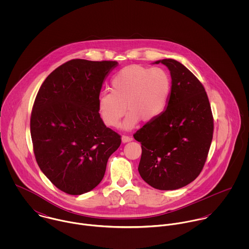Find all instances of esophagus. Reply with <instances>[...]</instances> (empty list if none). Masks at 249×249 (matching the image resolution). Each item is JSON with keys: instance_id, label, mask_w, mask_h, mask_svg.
<instances>
[{"instance_id": "34e87169", "label": "esophagus", "mask_w": 249, "mask_h": 249, "mask_svg": "<svg viewBox=\"0 0 249 249\" xmlns=\"http://www.w3.org/2000/svg\"><path fill=\"white\" fill-rule=\"evenodd\" d=\"M122 141H123V142H130V141H132V138L129 137V136H127V135H124V136L122 137Z\"/></svg>"}]
</instances>
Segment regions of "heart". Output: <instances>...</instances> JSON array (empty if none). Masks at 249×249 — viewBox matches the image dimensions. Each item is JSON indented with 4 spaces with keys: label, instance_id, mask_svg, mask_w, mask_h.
Instances as JSON below:
<instances>
[{
    "label": "heart",
    "instance_id": "obj_1",
    "mask_svg": "<svg viewBox=\"0 0 249 249\" xmlns=\"http://www.w3.org/2000/svg\"><path fill=\"white\" fill-rule=\"evenodd\" d=\"M171 94L172 78L165 69L133 64L112 77L111 92L100 95L98 108L109 127L119 124L126 109L129 113L124 127L129 129L140 120L150 123L160 117L169 105Z\"/></svg>",
    "mask_w": 249,
    "mask_h": 249
}]
</instances>
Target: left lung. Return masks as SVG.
Masks as SVG:
<instances>
[{
    "label": "left lung",
    "instance_id": "1",
    "mask_svg": "<svg viewBox=\"0 0 249 249\" xmlns=\"http://www.w3.org/2000/svg\"><path fill=\"white\" fill-rule=\"evenodd\" d=\"M159 62L171 71L169 105L133 136L142 144L141 178L155 189L169 191L188 185L201 173L213 139V118L197 77L177 60Z\"/></svg>",
    "mask_w": 249,
    "mask_h": 249
}]
</instances>
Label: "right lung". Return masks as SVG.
I'll use <instances>...</instances> for the list:
<instances>
[{"label": "right lung", "mask_w": 249, "mask_h": 249, "mask_svg": "<svg viewBox=\"0 0 249 249\" xmlns=\"http://www.w3.org/2000/svg\"><path fill=\"white\" fill-rule=\"evenodd\" d=\"M116 61L71 59L42 83L31 115L36 162L60 191L72 196L93 190L105 177L107 161L122 142L107 127L98 102Z\"/></svg>", "instance_id": "obj_1"}]
</instances>
